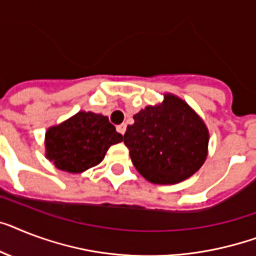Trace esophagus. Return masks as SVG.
I'll return each mask as SVG.
<instances>
[{"label": "esophagus", "mask_w": 256, "mask_h": 256, "mask_svg": "<svg viewBox=\"0 0 256 256\" xmlns=\"http://www.w3.org/2000/svg\"><path fill=\"white\" fill-rule=\"evenodd\" d=\"M117 132H120V134L124 135V132H126V124H118V126H117Z\"/></svg>", "instance_id": "esophagus-1"}]
</instances>
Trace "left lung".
Segmentation results:
<instances>
[{"mask_svg":"<svg viewBox=\"0 0 256 256\" xmlns=\"http://www.w3.org/2000/svg\"><path fill=\"white\" fill-rule=\"evenodd\" d=\"M124 143L136 171L154 184H176L196 174L208 155L209 132L196 112L174 94L134 116Z\"/></svg>","mask_w":256,"mask_h":256,"instance_id":"1","label":"left lung"}]
</instances>
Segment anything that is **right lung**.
<instances>
[{"instance_id":"1","label":"right lung","mask_w":256,"mask_h":256,"mask_svg":"<svg viewBox=\"0 0 256 256\" xmlns=\"http://www.w3.org/2000/svg\"><path fill=\"white\" fill-rule=\"evenodd\" d=\"M120 142L122 135L109 118L78 112L46 132V158L60 171L81 174L101 163L109 147Z\"/></svg>"}]
</instances>
